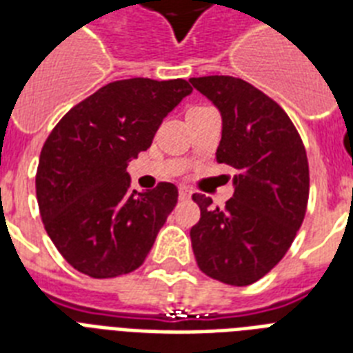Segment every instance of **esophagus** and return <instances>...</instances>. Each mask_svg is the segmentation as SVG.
<instances>
[{"mask_svg": "<svg viewBox=\"0 0 353 353\" xmlns=\"http://www.w3.org/2000/svg\"><path fill=\"white\" fill-rule=\"evenodd\" d=\"M190 196H192V192H190V190H188L187 187H179V198H181V199H188V198H190Z\"/></svg>", "mask_w": 353, "mask_h": 353, "instance_id": "obj_1", "label": "esophagus"}]
</instances>
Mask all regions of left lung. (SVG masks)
I'll use <instances>...</instances> for the list:
<instances>
[{
  "label": "left lung",
  "mask_w": 353,
  "mask_h": 353,
  "mask_svg": "<svg viewBox=\"0 0 353 353\" xmlns=\"http://www.w3.org/2000/svg\"><path fill=\"white\" fill-rule=\"evenodd\" d=\"M190 84L221 115L216 161L236 170L225 209L194 194L201 218L190 229L199 269L229 285L268 274L295 240L306 214L310 170L304 144L285 112L234 77H199Z\"/></svg>",
  "instance_id": "obj_1"
}]
</instances>
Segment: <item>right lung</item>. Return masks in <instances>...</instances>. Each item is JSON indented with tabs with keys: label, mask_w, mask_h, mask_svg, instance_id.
<instances>
[{
	"label": "right lung",
	"mask_w": 353,
	"mask_h": 353,
	"mask_svg": "<svg viewBox=\"0 0 353 353\" xmlns=\"http://www.w3.org/2000/svg\"><path fill=\"white\" fill-rule=\"evenodd\" d=\"M190 93L181 79L117 80L69 110L47 137L36 198L47 234L77 271L113 279L143 265L177 188L130 190L126 166Z\"/></svg>",
	"instance_id": "right-lung-1"
}]
</instances>
